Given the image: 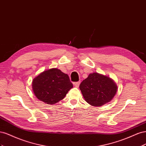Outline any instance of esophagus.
I'll list each match as a JSON object with an SVG mask.
<instances>
[{
  "label": "esophagus",
  "mask_w": 146,
  "mask_h": 146,
  "mask_svg": "<svg viewBox=\"0 0 146 146\" xmlns=\"http://www.w3.org/2000/svg\"><path fill=\"white\" fill-rule=\"evenodd\" d=\"M80 82H75L74 83V85L76 88H78L79 86V85H80Z\"/></svg>",
  "instance_id": "1"
}]
</instances>
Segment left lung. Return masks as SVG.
Here are the masks:
<instances>
[{
	"mask_svg": "<svg viewBox=\"0 0 146 146\" xmlns=\"http://www.w3.org/2000/svg\"><path fill=\"white\" fill-rule=\"evenodd\" d=\"M80 90L87 103L94 107H100L114 98L117 86L112 78L93 72L80 83Z\"/></svg>",
	"mask_w": 146,
	"mask_h": 146,
	"instance_id": "left-lung-1",
	"label": "left lung"
}]
</instances>
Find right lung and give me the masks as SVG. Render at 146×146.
<instances>
[{"instance_id":"add662e5","label":"right lung","mask_w":146,"mask_h":146,"mask_svg":"<svg viewBox=\"0 0 146 146\" xmlns=\"http://www.w3.org/2000/svg\"><path fill=\"white\" fill-rule=\"evenodd\" d=\"M72 87L68 75L57 68L44 70L32 81L35 96L48 105H54L63 99Z\"/></svg>"}]
</instances>
